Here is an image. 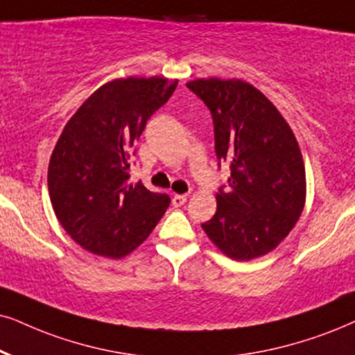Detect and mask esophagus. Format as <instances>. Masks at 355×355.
<instances>
[{"instance_id": "1", "label": "esophagus", "mask_w": 355, "mask_h": 355, "mask_svg": "<svg viewBox=\"0 0 355 355\" xmlns=\"http://www.w3.org/2000/svg\"><path fill=\"white\" fill-rule=\"evenodd\" d=\"M172 203H173V206H182V205H185L187 203V195H173V198H172Z\"/></svg>"}]
</instances>
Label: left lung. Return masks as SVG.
<instances>
[{"label": "left lung", "instance_id": "1", "mask_svg": "<svg viewBox=\"0 0 355 355\" xmlns=\"http://www.w3.org/2000/svg\"><path fill=\"white\" fill-rule=\"evenodd\" d=\"M187 87L211 111L216 157L231 167L227 187L216 193V213L201 227L227 257L266 255L288 236L304 208L306 175L297 137L248 82L200 78Z\"/></svg>", "mask_w": 355, "mask_h": 355}]
</instances>
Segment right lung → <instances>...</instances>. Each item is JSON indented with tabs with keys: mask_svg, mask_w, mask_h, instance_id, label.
<instances>
[{
	"mask_svg": "<svg viewBox=\"0 0 355 355\" xmlns=\"http://www.w3.org/2000/svg\"><path fill=\"white\" fill-rule=\"evenodd\" d=\"M177 80L118 78L96 89L69 119L49 162L47 185L62 227L89 252L110 259L144 242L168 195L131 183L129 155Z\"/></svg>",
	"mask_w": 355,
	"mask_h": 355,
	"instance_id": "add662e5",
	"label": "right lung"
}]
</instances>
